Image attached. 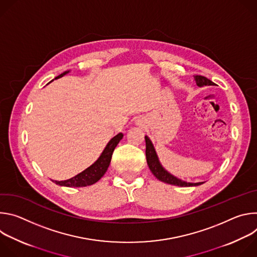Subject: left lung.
<instances>
[{
	"label": "left lung",
	"instance_id": "left-lung-1",
	"mask_svg": "<svg viewBox=\"0 0 257 257\" xmlns=\"http://www.w3.org/2000/svg\"><path fill=\"white\" fill-rule=\"evenodd\" d=\"M194 79L196 81V84L198 86H203V85H214V83L212 81H210L208 78L201 76V75H195ZM145 155H146V162H148V165L151 169V171L153 172V174L162 182L168 183V184L171 185H175V186H181V187H188V186H198L201 185L203 182H199V183H187L182 181L180 179H177L176 177L172 176L171 174H169L160 164L157 153L154 149V145L152 143V141L150 140V138L148 136H145Z\"/></svg>",
	"mask_w": 257,
	"mask_h": 257
}]
</instances>
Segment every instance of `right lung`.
Returning a JSON list of instances; mask_svg holds the SVG:
<instances>
[{
	"label": "right lung",
	"mask_w": 257,
	"mask_h": 257,
	"mask_svg": "<svg viewBox=\"0 0 257 257\" xmlns=\"http://www.w3.org/2000/svg\"><path fill=\"white\" fill-rule=\"evenodd\" d=\"M66 73H68V71L62 73L61 75H59L56 78L62 77L63 75L66 74ZM122 138H123L122 133H119L115 137H113L106 144L105 149L103 150L98 160L89 168L81 172L80 174L65 181H53V182H55L57 185L66 186V187H85V186L94 184V183L97 182L106 172L109 166V163H111V160H112V155L116 149V146L118 145L119 141Z\"/></svg>",
	"instance_id": "add662e5"
}]
</instances>
